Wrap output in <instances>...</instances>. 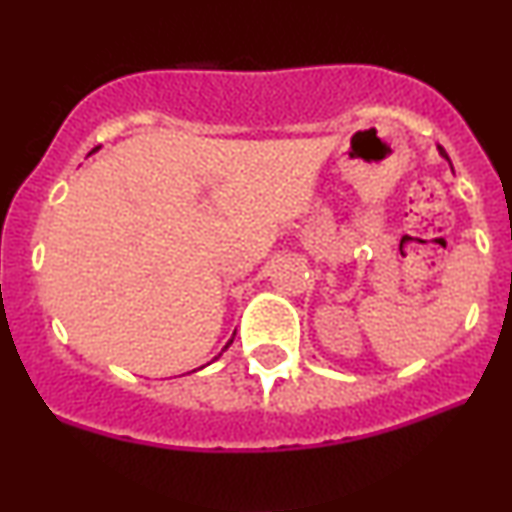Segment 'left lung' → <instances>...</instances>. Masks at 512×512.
Instances as JSON below:
<instances>
[{"mask_svg":"<svg viewBox=\"0 0 512 512\" xmlns=\"http://www.w3.org/2000/svg\"><path fill=\"white\" fill-rule=\"evenodd\" d=\"M439 152H441V157H446L448 159V155H446V150H443V147H439ZM448 164H451V159H448ZM453 169V166H451Z\"/></svg>","mask_w":512,"mask_h":512,"instance_id":"obj_1","label":"left lung"}]
</instances>
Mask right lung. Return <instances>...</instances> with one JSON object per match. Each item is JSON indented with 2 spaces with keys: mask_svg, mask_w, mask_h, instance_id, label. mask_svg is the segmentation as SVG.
Wrapping results in <instances>:
<instances>
[{
  "mask_svg": "<svg viewBox=\"0 0 512 512\" xmlns=\"http://www.w3.org/2000/svg\"><path fill=\"white\" fill-rule=\"evenodd\" d=\"M231 343H233V338H231V341H229V343H226V346H224V350H226V348H229V346H231ZM214 360H217V357H214Z\"/></svg>",
  "mask_w": 512,
  "mask_h": 512,
  "instance_id": "obj_1",
  "label": "right lung"
}]
</instances>
